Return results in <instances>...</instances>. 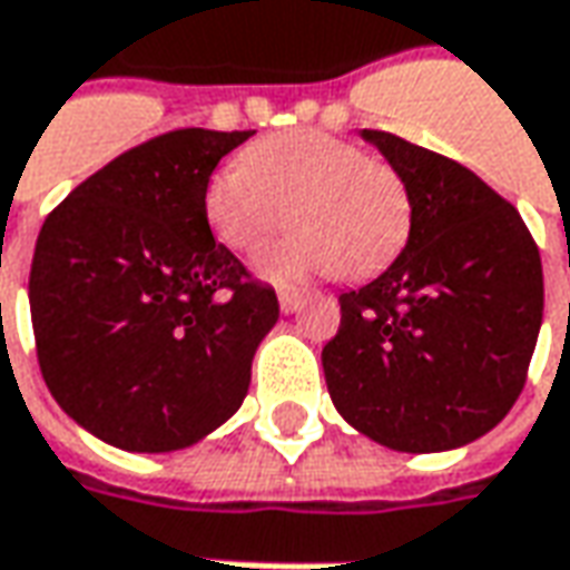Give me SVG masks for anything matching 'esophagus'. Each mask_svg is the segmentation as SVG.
<instances>
[{"label":"esophagus","instance_id":"1","mask_svg":"<svg viewBox=\"0 0 570 570\" xmlns=\"http://www.w3.org/2000/svg\"><path fill=\"white\" fill-rule=\"evenodd\" d=\"M277 299H281V312H286V315L299 312V308L305 305V296L299 293V289H281V293H277Z\"/></svg>","mask_w":570,"mask_h":570}]
</instances>
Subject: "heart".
Instances as JSON below:
<instances>
[{"mask_svg": "<svg viewBox=\"0 0 570 570\" xmlns=\"http://www.w3.org/2000/svg\"><path fill=\"white\" fill-rule=\"evenodd\" d=\"M289 214L299 233L262 255L258 271L267 281L296 284L315 274L360 281L406 246L413 195L394 164L318 128L262 138L246 160H229L207 179V226L236 255L265 248Z\"/></svg>", "mask_w": 570, "mask_h": 570, "instance_id": "b5f03b06", "label": "heart"}]
</instances>
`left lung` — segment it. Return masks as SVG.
Listing matches in <instances>:
<instances>
[{
	"mask_svg": "<svg viewBox=\"0 0 570 570\" xmlns=\"http://www.w3.org/2000/svg\"><path fill=\"white\" fill-rule=\"evenodd\" d=\"M401 169L413 229L397 262L341 293L324 344L331 401L372 442L429 454L495 429L520 397L542 322V262L518 207L476 173L365 128Z\"/></svg>",
	"mask_w": 570,
	"mask_h": 570,
	"instance_id": "1",
	"label": "left lung"
}]
</instances>
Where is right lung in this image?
Instances as JSON below:
<instances>
[{"label": "right lung", "instance_id": "right-lung-1", "mask_svg": "<svg viewBox=\"0 0 570 570\" xmlns=\"http://www.w3.org/2000/svg\"><path fill=\"white\" fill-rule=\"evenodd\" d=\"M255 131L176 128L119 154L50 210L30 262L43 382L122 451L188 448L246 397L274 286L214 239L205 186Z\"/></svg>", "mask_w": 570, "mask_h": 570}]
</instances>
